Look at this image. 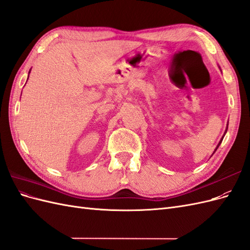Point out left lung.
Instances as JSON below:
<instances>
[{
    "label": "left lung",
    "mask_w": 250,
    "mask_h": 250,
    "mask_svg": "<svg viewBox=\"0 0 250 250\" xmlns=\"http://www.w3.org/2000/svg\"><path fill=\"white\" fill-rule=\"evenodd\" d=\"M228 128H229V122H228V126H226V129H225V132H224V134H223V137L221 138V140H220V141H219V143H218V145H217V147H216L215 151H214V152H213V154H214V153L216 152V150L218 149V147H219V146H220V144L222 143V140H223V138H224V135H225V133H226V132H228ZM213 154H211V155H213Z\"/></svg>",
    "instance_id": "8db88e82"
}]
</instances>
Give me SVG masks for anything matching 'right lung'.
<instances>
[{
    "instance_id": "obj_1",
    "label": "right lung",
    "mask_w": 250,
    "mask_h": 250,
    "mask_svg": "<svg viewBox=\"0 0 250 250\" xmlns=\"http://www.w3.org/2000/svg\"><path fill=\"white\" fill-rule=\"evenodd\" d=\"M30 72H31V70H30V71H29V74H30ZM28 78H29V75H28ZM27 80H28V79H27Z\"/></svg>"
}]
</instances>
